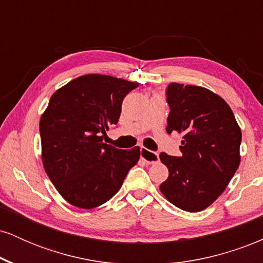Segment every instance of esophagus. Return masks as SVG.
<instances>
[{
	"label": "esophagus",
	"instance_id": "1",
	"mask_svg": "<svg viewBox=\"0 0 263 263\" xmlns=\"http://www.w3.org/2000/svg\"><path fill=\"white\" fill-rule=\"evenodd\" d=\"M140 152H141V158L146 163H148V164H155V163L159 161V156L157 152H152V151L144 148V147H141Z\"/></svg>",
	"mask_w": 263,
	"mask_h": 263
}]
</instances>
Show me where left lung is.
<instances>
[{"mask_svg": "<svg viewBox=\"0 0 263 263\" xmlns=\"http://www.w3.org/2000/svg\"><path fill=\"white\" fill-rule=\"evenodd\" d=\"M165 95V129L184 136L180 157L159 155L170 171L159 189L177 208L197 213L222 194L237 171L241 129L224 99L205 87L171 83Z\"/></svg>", "mask_w": 263, "mask_h": 263, "instance_id": "left-lung-1", "label": "left lung"}]
</instances>
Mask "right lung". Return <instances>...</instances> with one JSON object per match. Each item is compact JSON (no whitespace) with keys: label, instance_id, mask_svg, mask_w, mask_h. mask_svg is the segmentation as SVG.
<instances>
[{"label":"right lung","instance_id":"obj_1","mask_svg":"<svg viewBox=\"0 0 263 263\" xmlns=\"http://www.w3.org/2000/svg\"><path fill=\"white\" fill-rule=\"evenodd\" d=\"M137 83L87 74L57 90L42 115V161L68 203L100 206L119 192L140 159V147L119 149L102 142L119 122L123 99Z\"/></svg>","mask_w":263,"mask_h":263}]
</instances>
